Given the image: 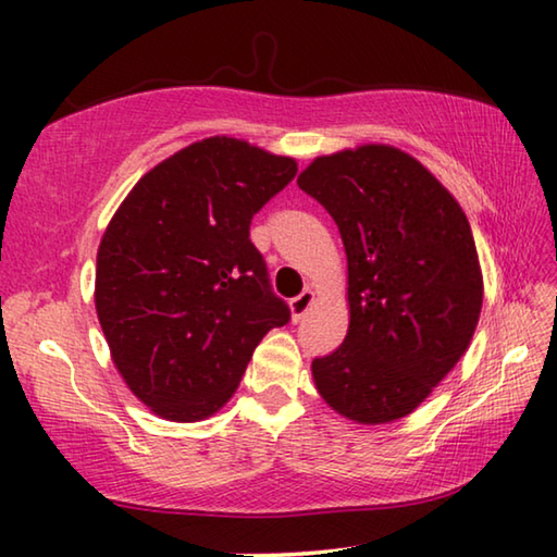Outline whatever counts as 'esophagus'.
Wrapping results in <instances>:
<instances>
[{"label": "esophagus", "mask_w": 557, "mask_h": 557, "mask_svg": "<svg viewBox=\"0 0 557 557\" xmlns=\"http://www.w3.org/2000/svg\"><path fill=\"white\" fill-rule=\"evenodd\" d=\"M317 301V292L314 289H305L301 292L299 297H295L289 301V314H292V319H295V322H299L301 317H305L309 309H312V305Z\"/></svg>", "instance_id": "1"}]
</instances>
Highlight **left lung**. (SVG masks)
I'll list each match as a JSON object with an SVG mask.
<instances>
[{
	"label": "left lung",
	"mask_w": 557,
	"mask_h": 557,
	"mask_svg": "<svg viewBox=\"0 0 557 557\" xmlns=\"http://www.w3.org/2000/svg\"><path fill=\"white\" fill-rule=\"evenodd\" d=\"M346 250L348 332L312 361L322 400L358 425L410 414L467 354L484 301L469 221L449 188L393 145L322 154L297 176Z\"/></svg>",
	"instance_id": "8db88e82"
}]
</instances>
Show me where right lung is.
Returning <instances> with one entry per match:
<instances>
[{"label":"right lung","instance_id":"obj_1","mask_svg":"<svg viewBox=\"0 0 557 557\" xmlns=\"http://www.w3.org/2000/svg\"><path fill=\"white\" fill-rule=\"evenodd\" d=\"M297 174V159L215 135L132 186L98 248L96 312L139 403L199 422L238 391L252 351L289 309L270 292L250 219Z\"/></svg>","mask_w":557,"mask_h":557}]
</instances>
